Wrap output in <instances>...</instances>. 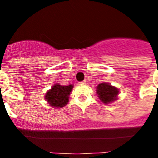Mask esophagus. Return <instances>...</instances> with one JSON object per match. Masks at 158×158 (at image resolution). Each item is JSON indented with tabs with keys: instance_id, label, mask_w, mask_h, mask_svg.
<instances>
[{
	"instance_id": "esophagus-1",
	"label": "esophagus",
	"mask_w": 158,
	"mask_h": 158,
	"mask_svg": "<svg viewBox=\"0 0 158 158\" xmlns=\"http://www.w3.org/2000/svg\"><path fill=\"white\" fill-rule=\"evenodd\" d=\"M79 84H80V85H85L86 81H85V80H84V81H81V82H79Z\"/></svg>"
}]
</instances>
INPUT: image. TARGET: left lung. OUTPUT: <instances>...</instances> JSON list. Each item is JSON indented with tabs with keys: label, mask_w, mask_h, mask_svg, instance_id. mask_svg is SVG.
<instances>
[{
	"label": "left lung",
	"mask_w": 158,
	"mask_h": 158,
	"mask_svg": "<svg viewBox=\"0 0 158 158\" xmlns=\"http://www.w3.org/2000/svg\"><path fill=\"white\" fill-rule=\"evenodd\" d=\"M96 94L101 102L106 105L118 100L119 89L108 83L103 82L96 86Z\"/></svg>",
	"instance_id": "obj_1"
}]
</instances>
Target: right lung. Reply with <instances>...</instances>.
<instances>
[{
  "label": "right lung",
  "instance_id": "obj_1",
  "mask_svg": "<svg viewBox=\"0 0 158 158\" xmlns=\"http://www.w3.org/2000/svg\"><path fill=\"white\" fill-rule=\"evenodd\" d=\"M73 88V85H62L60 84H55L51 89L46 91L45 100L52 107H63L69 102V96L72 92Z\"/></svg>",
  "mask_w": 158,
  "mask_h": 158
}]
</instances>
